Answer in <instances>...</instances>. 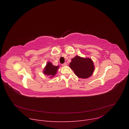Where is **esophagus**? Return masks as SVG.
Masks as SVG:
<instances>
[{
    "label": "esophagus",
    "instance_id": "34e87169",
    "mask_svg": "<svg viewBox=\"0 0 129 129\" xmlns=\"http://www.w3.org/2000/svg\"><path fill=\"white\" fill-rule=\"evenodd\" d=\"M67 64V63H63V64H62V65L63 66H66Z\"/></svg>",
    "mask_w": 129,
    "mask_h": 129
}]
</instances>
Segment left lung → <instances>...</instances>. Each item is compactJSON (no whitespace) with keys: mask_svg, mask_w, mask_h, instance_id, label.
<instances>
[{"mask_svg":"<svg viewBox=\"0 0 129 129\" xmlns=\"http://www.w3.org/2000/svg\"><path fill=\"white\" fill-rule=\"evenodd\" d=\"M69 67L80 78L87 79L93 74L94 70L93 62L91 59L76 56L71 59Z\"/></svg>","mask_w":129,"mask_h":129,"instance_id":"8db88e82","label":"left lung"}]
</instances>
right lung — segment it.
<instances>
[{
	"instance_id": "1",
	"label": "right lung",
	"mask_w": 129,
	"mask_h": 129,
	"mask_svg": "<svg viewBox=\"0 0 129 129\" xmlns=\"http://www.w3.org/2000/svg\"><path fill=\"white\" fill-rule=\"evenodd\" d=\"M59 68V66H54L50 62H48L44 68L43 70V73L47 76H51L50 78H51L53 76H54L57 73L58 68Z\"/></svg>"
}]
</instances>
